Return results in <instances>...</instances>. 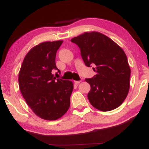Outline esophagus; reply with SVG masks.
Segmentation results:
<instances>
[{
  "label": "esophagus",
  "mask_w": 149,
  "mask_h": 149,
  "mask_svg": "<svg viewBox=\"0 0 149 149\" xmlns=\"http://www.w3.org/2000/svg\"><path fill=\"white\" fill-rule=\"evenodd\" d=\"M81 82V81H74V84H76L80 83V82Z\"/></svg>",
  "instance_id": "34e87169"
}]
</instances>
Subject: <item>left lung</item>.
Segmentation results:
<instances>
[{
  "mask_svg": "<svg viewBox=\"0 0 149 149\" xmlns=\"http://www.w3.org/2000/svg\"><path fill=\"white\" fill-rule=\"evenodd\" d=\"M81 50L82 60L96 75L85 81L91 85L88 98L101 111L115 109L123 103L130 88V69L121 48L98 32L85 33L71 39Z\"/></svg>",
  "mask_w": 149,
  "mask_h": 149,
  "instance_id": "8db88e82",
  "label": "left lung"
}]
</instances>
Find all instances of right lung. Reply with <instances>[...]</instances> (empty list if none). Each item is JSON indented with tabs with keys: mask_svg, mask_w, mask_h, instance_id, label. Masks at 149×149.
<instances>
[{
	"mask_svg": "<svg viewBox=\"0 0 149 149\" xmlns=\"http://www.w3.org/2000/svg\"><path fill=\"white\" fill-rule=\"evenodd\" d=\"M63 42H45L33 47L25 56L19 72L22 97L34 113L45 120L58 119L70 107L72 82L52 74L53 70L61 73L55 58Z\"/></svg>",
	"mask_w": 149,
	"mask_h": 149,
	"instance_id": "add662e5",
	"label": "right lung"
}]
</instances>
